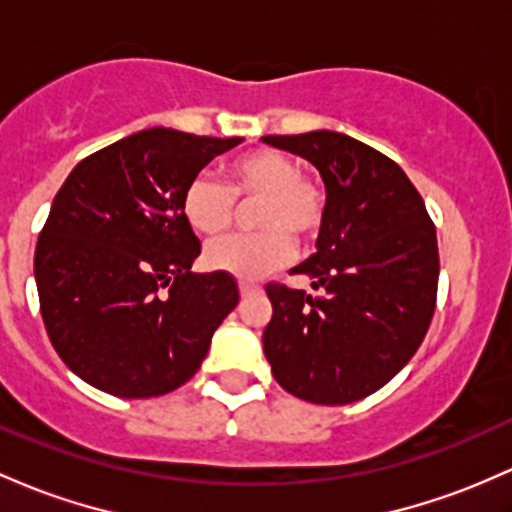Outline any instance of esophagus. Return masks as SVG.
<instances>
[{
  "instance_id": "esophagus-1",
  "label": "esophagus",
  "mask_w": 512,
  "mask_h": 512,
  "mask_svg": "<svg viewBox=\"0 0 512 512\" xmlns=\"http://www.w3.org/2000/svg\"><path fill=\"white\" fill-rule=\"evenodd\" d=\"M238 289H240V296H252V294H260L262 291V286L260 284H255V282H240L238 284Z\"/></svg>"
}]
</instances>
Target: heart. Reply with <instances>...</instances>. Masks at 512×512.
<instances>
[{"label": "heart", "mask_w": 512, "mask_h": 512, "mask_svg": "<svg viewBox=\"0 0 512 512\" xmlns=\"http://www.w3.org/2000/svg\"><path fill=\"white\" fill-rule=\"evenodd\" d=\"M257 233L213 240L204 265L240 279H260L294 257V238L313 240L325 221V189L299 174L294 157L279 150H252L226 167V182L199 174L182 196V216L199 235L213 238L233 228L238 206H250Z\"/></svg>", "instance_id": "b5f03b06"}]
</instances>
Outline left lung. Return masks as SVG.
<instances>
[{"label":"left lung","mask_w":512,"mask_h":512,"mask_svg":"<svg viewBox=\"0 0 512 512\" xmlns=\"http://www.w3.org/2000/svg\"><path fill=\"white\" fill-rule=\"evenodd\" d=\"M262 140L306 157L328 194L318 252L291 269L320 294L267 284L265 357L279 386L303 401L355 403L401 372L428 333L440 277L435 226L406 172L345 133Z\"/></svg>","instance_id":"8db88e82"}]
</instances>
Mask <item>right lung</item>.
Listing matches in <instances>:
<instances>
[{"instance_id": "obj_1", "label": "right lung", "mask_w": 512, "mask_h": 512, "mask_svg": "<svg viewBox=\"0 0 512 512\" xmlns=\"http://www.w3.org/2000/svg\"><path fill=\"white\" fill-rule=\"evenodd\" d=\"M243 138L148 128L84 157L38 235L41 316L80 379L119 398L189 381L238 306L230 274H194L201 243L182 216L187 184Z\"/></svg>"}]
</instances>
